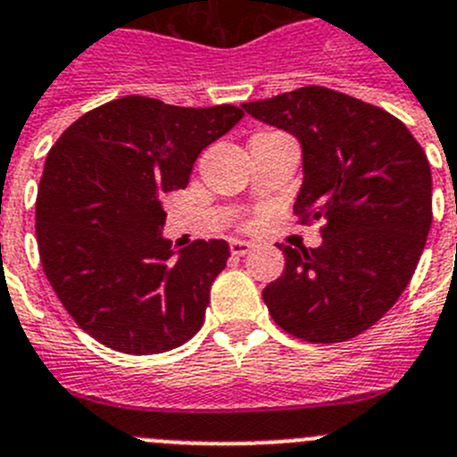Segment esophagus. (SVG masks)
<instances>
[{
  "label": "esophagus",
  "instance_id": "34e87169",
  "mask_svg": "<svg viewBox=\"0 0 457 457\" xmlns=\"http://www.w3.org/2000/svg\"><path fill=\"white\" fill-rule=\"evenodd\" d=\"M250 250H253V244H248V241H238V238L229 241V253L237 254V257H244Z\"/></svg>",
  "mask_w": 457,
  "mask_h": 457
}]
</instances>
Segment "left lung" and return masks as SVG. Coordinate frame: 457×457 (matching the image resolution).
<instances>
[{"label":"left lung","instance_id":"left-lung-1","mask_svg":"<svg viewBox=\"0 0 457 457\" xmlns=\"http://www.w3.org/2000/svg\"><path fill=\"white\" fill-rule=\"evenodd\" d=\"M244 109L298 138L305 178L294 213L323 223L319 248L279 245L285 273L262 298L298 339H353L392 310L419 264L433 223L426 152L396 116L326 86Z\"/></svg>","mask_w":457,"mask_h":457}]
</instances>
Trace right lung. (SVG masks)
Here are the masks:
<instances>
[{
    "label": "right lung",
    "mask_w": 457,
    "mask_h": 457,
    "mask_svg": "<svg viewBox=\"0 0 457 457\" xmlns=\"http://www.w3.org/2000/svg\"><path fill=\"white\" fill-rule=\"evenodd\" d=\"M241 118L232 104L127 96L84 113L49 150L36 198L40 264L77 326L106 348L166 353L203 328L229 245L209 238L175 253L162 198L187 188L200 152Z\"/></svg>",
    "instance_id": "add662e5"
}]
</instances>
